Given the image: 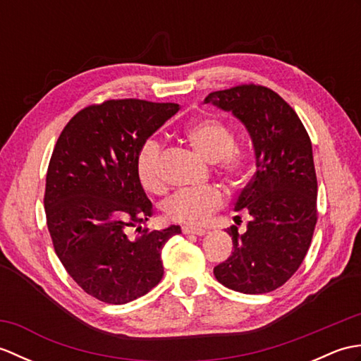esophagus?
I'll return each mask as SVG.
<instances>
[{
    "label": "esophagus",
    "mask_w": 361,
    "mask_h": 361,
    "mask_svg": "<svg viewBox=\"0 0 361 361\" xmlns=\"http://www.w3.org/2000/svg\"><path fill=\"white\" fill-rule=\"evenodd\" d=\"M183 233L194 234V235H204L206 229H203L200 226H194V225H185V226H183Z\"/></svg>",
    "instance_id": "esophagus-1"
}]
</instances>
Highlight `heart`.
Instances as JSON below:
<instances>
[{"mask_svg":"<svg viewBox=\"0 0 361 361\" xmlns=\"http://www.w3.org/2000/svg\"><path fill=\"white\" fill-rule=\"evenodd\" d=\"M185 135L190 145L208 159L209 163H220L221 171L231 181L239 183L247 169V158L234 149V133L224 122L214 118H204L189 122ZM161 144L149 140L142 145L137 157V175L142 186L149 190L161 188L158 172ZM225 203V195L220 189L208 186L200 189H185L167 198L164 211L171 219L188 224H203L214 211Z\"/></svg>","mask_w":361,"mask_h":361,"instance_id":"1","label":"heart"}]
</instances>
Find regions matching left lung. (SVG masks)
Here are the masks:
<instances>
[{
	"mask_svg": "<svg viewBox=\"0 0 361 361\" xmlns=\"http://www.w3.org/2000/svg\"><path fill=\"white\" fill-rule=\"evenodd\" d=\"M204 104L242 122L257 169L234 206L235 212L248 214L247 231L228 228L233 252L214 274L240 293H268L296 273L317 225L318 183L310 137L295 110L270 88L240 85L214 91Z\"/></svg>",
	"mask_w": 361,
	"mask_h": 361,
	"instance_id": "left-lung-1",
	"label": "left lung"
}]
</instances>
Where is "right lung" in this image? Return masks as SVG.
Segmentation results:
<instances>
[{
    "label": "right lung",
    "instance_id": "obj_1",
    "mask_svg": "<svg viewBox=\"0 0 361 361\" xmlns=\"http://www.w3.org/2000/svg\"><path fill=\"white\" fill-rule=\"evenodd\" d=\"M180 110L140 99L79 111L59 136L46 175L44 211L54 250L68 274L99 301L127 304L164 274L161 250L178 225L150 231L153 216L137 175L145 141ZM138 235L130 238L128 229Z\"/></svg>",
    "mask_w": 361,
    "mask_h": 361
}]
</instances>
